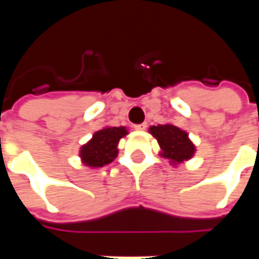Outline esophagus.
<instances>
[{
    "label": "esophagus",
    "instance_id": "34e87169",
    "mask_svg": "<svg viewBox=\"0 0 259 259\" xmlns=\"http://www.w3.org/2000/svg\"><path fill=\"white\" fill-rule=\"evenodd\" d=\"M146 127H147V123L135 124V129H136V130H146Z\"/></svg>",
    "mask_w": 259,
    "mask_h": 259
}]
</instances>
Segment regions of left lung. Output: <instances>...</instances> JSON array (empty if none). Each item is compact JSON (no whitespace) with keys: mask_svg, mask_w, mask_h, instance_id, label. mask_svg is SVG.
<instances>
[{"mask_svg":"<svg viewBox=\"0 0 259 259\" xmlns=\"http://www.w3.org/2000/svg\"><path fill=\"white\" fill-rule=\"evenodd\" d=\"M151 133L157 139L161 147V155L170 159L174 165L189 161L195 152V146L189 139L185 130L174 124H158L150 127Z\"/></svg>","mask_w":259,"mask_h":259,"instance_id":"1","label":"left lung"}]
</instances>
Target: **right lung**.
<instances>
[{"mask_svg":"<svg viewBox=\"0 0 259 259\" xmlns=\"http://www.w3.org/2000/svg\"><path fill=\"white\" fill-rule=\"evenodd\" d=\"M127 135V130L123 126L119 127H104L93 135L89 143L80 148V158L85 166L101 168L111 163L118 157L119 140Z\"/></svg>","mask_w":259,"mask_h":259,"instance_id":"right-lung-1","label":"right lung"}]
</instances>
